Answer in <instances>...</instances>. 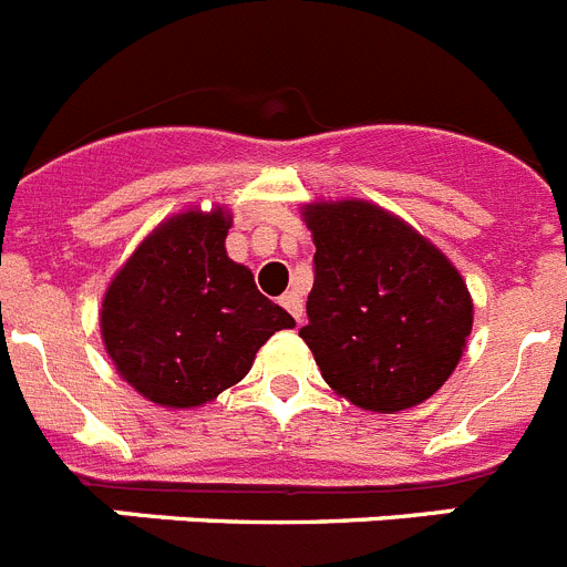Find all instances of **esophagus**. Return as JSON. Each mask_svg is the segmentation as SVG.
Wrapping results in <instances>:
<instances>
[{
	"mask_svg": "<svg viewBox=\"0 0 567 567\" xmlns=\"http://www.w3.org/2000/svg\"><path fill=\"white\" fill-rule=\"evenodd\" d=\"M280 303H284V309H287V312L292 315L298 323L303 320V295L295 292V289H292V292H287L284 298H280Z\"/></svg>",
	"mask_w": 567,
	"mask_h": 567,
	"instance_id": "1",
	"label": "esophagus"
}]
</instances>
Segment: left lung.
<instances>
[{"mask_svg": "<svg viewBox=\"0 0 567 567\" xmlns=\"http://www.w3.org/2000/svg\"><path fill=\"white\" fill-rule=\"evenodd\" d=\"M315 240L309 323L334 394L365 412H405L452 378L474 300L463 275L400 215L363 198L303 204Z\"/></svg>", "mask_w": 567, "mask_h": 567, "instance_id": "left-lung-1", "label": "left lung"}]
</instances>
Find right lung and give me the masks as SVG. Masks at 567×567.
<instances>
[{
	"mask_svg": "<svg viewBox=\"0 0 567 567\" xmlns=\"http://www.w3.org/2000/svg\"><path fill=\"white\" fill-rule=\"evenodd\" d=\"M227 207L164 218L113 275L102 298L104 349L135 392L195 409L247 378L258 349L295 318L258 292L227 255Z\"/></svg>",
	"mask_w": 567,
	"mask_h": 567,
	"instance_id": "right-lung-1",
	"label": "right lung"
}]
</instances>
